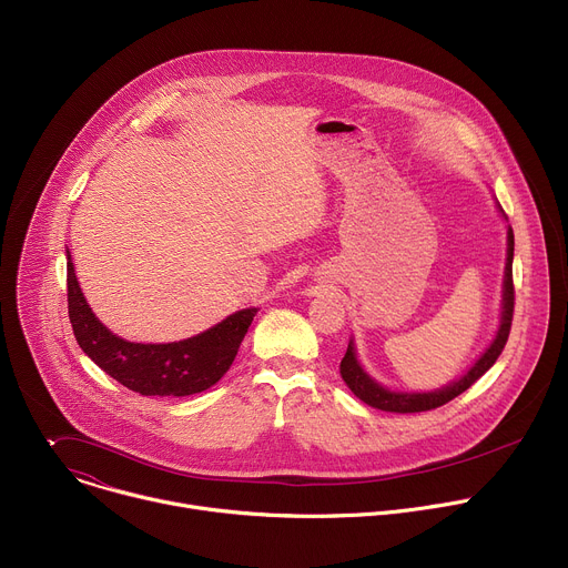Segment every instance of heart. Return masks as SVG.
<instances>
[{"mask_svg":"<svg viewBox=\"0 0 568 568\" xmlns=\"http://www.w3.org/2000/svg\"><path fill=\"white\" fill-rule=\"evenodd\" d=\"M233 247H235V245H233Z\"/></svg>","mask_w":568,"mask_h":568,"instance_id":"heart-1","label":"heart"}]
</instances>
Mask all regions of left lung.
I'll return each mask as SVG.
<instances>
[{
    "mask_svg": "<svg viewBox=\"0 0 568 568\" xmlns=\"http://www.w3.org/2000/svg\"><path fill=\"white\" fill-rule=\"evenodd\" d=\"M513 252H515V235L513 229L508 231V261H506V278H504V318H501V328L497 333V339L490 344V348L483 353V357L467 371V375H463L458 382L440 388V390H432V393H393L386 390L384 386H379L377 382H373L362 366L357 364L355 357V348L353 342L348 344V351L342 359V377L348 384V388L364 399L366 404L382 412H395V414H416V412H429L436 407H443L449 399H454L456 395H460L463 390H467L485 371L493 368V364L499 359L508 335H510V326H513V312H515V283H513Z\"/></svg>",
    "mask_w": 568,
    "mask_h": 568,
    "instance_id": "1",
    "label": "left lung"
}]
</instances>
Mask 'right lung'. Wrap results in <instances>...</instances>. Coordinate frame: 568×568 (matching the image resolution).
Returning <instances> with one entry per match:
<instances>
[{"label":"right lung","mask_w":568,"mask_h":568,"mask_svg":"<svg viewBox=\"0 0 568 568\" xmlns=\"http://www.w3.org/2000/svg\"><path fill=\"white\" fill-rule=\"evenodd\" d=\"M67 305L78 346L110 377L141 395H193L213 386L233 364L256 307L226 316L211 331L175 344H132L112 335L78 287L67 254Z\"/></svg>","instance_id":"add662e5"}]
</instances>
